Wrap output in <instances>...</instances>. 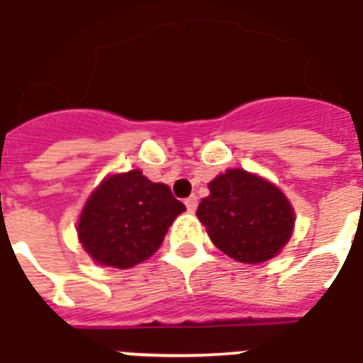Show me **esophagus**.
<instances>
[{"mask_svg":"<svg viewBox=\"0 0 363 363\" xmlns=\"http://www.w3.org/2000/svg\"><path fill=\"white\" fill-rule=\"evenodd\" d=\"M184 203H186L188 212H196V208H197V197L196 196H190Z\"/></svg>","mask_w":363,"mask_h":363,"instance_id":"esophagus-1","label":"esophagus"}]
</instances>
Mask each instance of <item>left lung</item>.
Listing matches in <instances>:
<instances>
[{
	"label": "left lung",
	"instance_id": "left-lung-1",
	"mask_svg": "<svg viewBox=\"0 0 363 363\" xmlns=\"http://www.w3.org/2000/svg\"><path fill=\"white\" fill-rule=\"evenodd\" d=\"M197 207L212 244L238 263L279 255L294 229V208L284 191L257 173L235 167L208 182Z\"/></svg>",
	"mask_w": 363,
	"mask_h": 363
}]
</instances>
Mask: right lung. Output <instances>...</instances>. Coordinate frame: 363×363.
<instances>
[{
    "label": "right lung",
    "instance_id": "1",
    "mask_svg": "<svg viewBox=\"0 0 363 363\" xmlns=\"http://www.w3.org/2000/svg\"><path fill=\"white\" fill-rule=\"evenodd\" d=\"M184 211L167 184L149 181L141 169L111 173L79 212L78 240L95 263L132 268L160 248L169 225Z\"/></svg>",
    "mask_w": 363,
    "mask_h": 363
}]
</instances>
